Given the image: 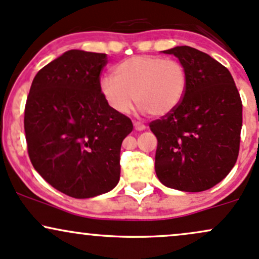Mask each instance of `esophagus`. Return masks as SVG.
I'll return each mask as SVG.
<instances>
[{"label": "esophagus", "mask_w": 259, "mask_h": 259, "mask_svg": "<svg viewBox=\"0 0 259 259\" xmlns=\"http://www.w3.org/2000/svg\"><path fill=\"white\" fill-rule=\"evenodd\" d=\"M134 127H135V130H138V132H143V130H145V127H146V126H145L144 124L139 123V121H135Z\"/></svg>", "instance_id": "34e87169"}]
</instances>
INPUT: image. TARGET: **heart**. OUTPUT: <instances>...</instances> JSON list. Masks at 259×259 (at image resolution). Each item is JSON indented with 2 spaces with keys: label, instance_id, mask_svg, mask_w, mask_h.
I'll list each match as a JSON object with an SVG mask.
<instances>
[{
  "label": "heart",
  "instance_id": "heart-1",
  "mask_svg": "<svg viewBox=\"0 0 259 259\" xmlns=\"http://www.w3.org/2000/svg\"><path fill=\"white\" fill-rule=\"evenodd\" d=\"M188 84L184 65L175 59L136 55L114 67V77L99 79L102 97L112 110L125 115L135 103L143 113L161 118L171 114L183 101Z\"/></svg>",
  "mask_w": 259,
  "mask_h": 259
}]
</instances>
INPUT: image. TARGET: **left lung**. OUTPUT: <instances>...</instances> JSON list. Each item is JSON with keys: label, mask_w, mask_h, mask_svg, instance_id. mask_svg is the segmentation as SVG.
Here are the masks:
<instances>
[{"label": "left lung", "mask_w": 259, "mask_h": 259, "mask_svg": "<svg viewBox=\"0 0 259 259\" xmlns=\"http://www.w3.org/2000/svg\"><path fill=\"white\" fill-rule=\"evenodd\" d=\"M163 53L184 65L188 84L177 109L150 123L157 138L155 171L168 188L203 192L237 161L242 102L230 71L208 54L186 45Z\"/></svg>", "instance_id": "obj_1"}]
</instances>
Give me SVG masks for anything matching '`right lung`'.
Returning <instances> with one entry per match:
<instances>
[{
	"label": "right lung",
	"instance_id": "1",
	"mask_svg": "<svg viewBox=\"0 0 259 259\" xmlns=\"http://www.w3.org/2000/svg\"><path fill=\"white\" fill-rule=\"evenodd\" d=\"M107 54L69 50L34 77L24 109L28 155L50 186L76 199L109 192L120 178L121 143L133 132L99 91Z\"/></svg>",
	"mask_w": 259,
	"mask_h": 259
}]
</instances>
